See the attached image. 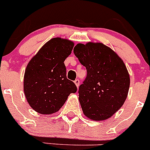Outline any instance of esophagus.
Returning a JSON list of instances; mask_svg holds the SVG:
<instances>
[{
	"label": "esophagus",
	"instance_id": "esophagus-1",
	"mask_svg": "<svg viewBox=\"0 0 150 150\" xmlns=\"http://www.w3.org/2000/svg\"><path fill=\"white\" fill-rule=\"evenodd\" d=\"M79 79H76L75 80H74V83H75V85L76 86V87H79Z\"/></svg>",
	"mask_w": 150,
	"mask_h": 150
}]
</instances>
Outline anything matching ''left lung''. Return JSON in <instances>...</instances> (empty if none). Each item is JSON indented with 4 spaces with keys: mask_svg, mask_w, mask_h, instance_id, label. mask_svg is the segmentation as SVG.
Instances as JSON below:
<instances>
[{
    "mask_svg": "<svg viewBox=\"0 0 150 150\" xmlns=\"http://www.w3.org/2000/svg\"><path fill=\"white\" fill-rule=\"evenodd\" d=\"M74 53L87 71L78 91L83 113L95 121L111 117L123 105L129 89V74L124 62L100 43H78Z\"/></svg>",
    "mask_w": 150,
    "mask_h": 150,
    "instance_id": "8db88e82",
    "label": "left lung"
}]
</instances>
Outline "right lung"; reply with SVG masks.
Returning a JSON list of instances; mask_svg holds the SVG:
<instances>
[{
	"instance_id": "1",
	"label": "right lung",
	"mask_w": 150,
	"mask_h": 150,
	"mask_svg": "<svg viewBox=\"0 0 150 150\" xmlns=\"http://www.w3.org/2000/svg\"><path fill=\"white\" fill-rule=\"evenodd\" d=\"M74 43L57 38L50 40L29 62L24 76V92L29 105L41 114L59 111L76 85L67 78L64 60Z\"/></svg>"
}]
</instances>
